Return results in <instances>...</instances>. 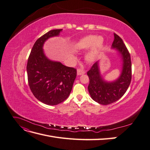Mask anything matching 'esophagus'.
<instances>
[{
	"mask_svg": "<svg viewBox=\"0 0 150 150\" xmlns=\"http://www.w3.org/2000/svg\"><path fill=\"white\" fill-rule=\"evenodd\" d=\"M85 73H86V71L82 69H78V71H77V74H78V75L84 74Z\"/></svg>",
	"mask_w": 150,
	"mask_h": 150,
	"instance_id": "34e87169",
	"label": "esophagus"
}]
</instances>
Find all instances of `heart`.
Returning a JSON list of instances; mask_svg holds the SVG:
<instances>
[{
	"mask_svg": "<svg viewBox=\"0 0 150 150\" xmlns=\"http://www.w3.org/2000/svg\"><path fill=\"white\" fill-rule=\"evenodd\" d=\"M103 42V39L101 37H96L94 35H90L81 39L76 44L78 49H86L93 44V48L86 56V59L92 61L97 54L98 50L101 48Z\"/></svg>",
	"mask_w": 150,
	"mask_h": 150,
	"instance_id": "b5f03b06",
	"label": "heart"
}]
</instances>
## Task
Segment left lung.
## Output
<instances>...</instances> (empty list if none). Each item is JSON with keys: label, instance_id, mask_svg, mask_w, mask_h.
<instances>
[{"label": "left lung", "instance_id": "obj_1", "mask_svg": "<svg viewBox=\"0 0 150 150\" xmlns=\"http://www.w3.org/2000/svg\"><path fill=\"white\" fill-rule=\"evenodd\" d=\"M115 39L112 47L116 48L122 56V70L120 78L112 83L104 81L99 74L98 62H95L87 72L89 79L88 91L92 99L96 102L108 105L120 99L128 89L131 81V61L128 49L122 39L114 33Z\"/></svg>", "mask_w": 150, "mask_h": 150}]
</instances>
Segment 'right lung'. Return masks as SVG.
<instances>
[{"label": "right lung", "instance_id": "add662e5", "mask_svg": "<svg viewBox=\"0 0 150 150\" xmlns=\"http://www.w3.org/2000/svg\"><path fill=\"white\" fill-rule=\"evenodd\" d=\"M62 29L51 30L40 37L32 48L27 64L29 88L39 101L56 105L69 96L77 76L76 69L49 60L43 52L44 42L59 34Z\"/></svg>", "mask_w": 150, "mask_h": 150}]
</instances>
